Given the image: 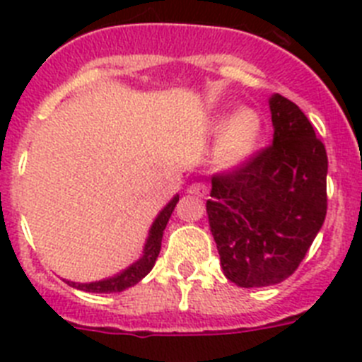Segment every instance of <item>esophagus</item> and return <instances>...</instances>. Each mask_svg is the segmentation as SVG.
Instances as JSON below:
<instances>
[{"label":"esophagus","mask_w":362,"mask_h":362,"mask_svg":"<svg viewBox=\"0 0 362 362\" xmlns=\"http://www.w3.org/2000/svg\"><path fill=\"white\" fill-rule=\"evenodd\" d=\"M206 185L204 183H192L190 187H188V194H194V196L197 197H204L206 196Z\"/></svg>","instance_id":"esophagus-1"}]
</instances>
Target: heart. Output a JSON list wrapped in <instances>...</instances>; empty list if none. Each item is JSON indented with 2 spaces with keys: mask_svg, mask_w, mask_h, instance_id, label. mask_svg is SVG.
<instances>
[{
  "mask_svg": "<svg viewBox=\"0 0 362 362\" xmlns=\"http://www.w3.org/2000/svg\"><path fill=\"white\" fill-rule=\"evenodd\" d=\"M261 127V117L252 108H241L233 116L216 119L214 130L223 134L214 150V165L223 170L243 165L257 146Z\"/></svg>",
  "mask_w": 362,
  "mask_h": 362,
  "instance_id": "obj_1",
  "label": "heart"
}]
</instances>
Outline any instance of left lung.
<instances>
[{
	"label": "left lung",
	"instance_id": "obj_1",
	"mask_svg": "<svg viewBox=\"0 0 362 362\" xmlns=\"http://www.w3.org/2000/svg\"><path fill=\"white\" fill-rule=\"evenodd\" d=\"M274 141L212 175L210 230L226 279L241 288L290 277L326 217V148L296 103L270 98Z\"/></svg>",
	"mask_w": 362,
	"mask_h": 362
}]
</instances>
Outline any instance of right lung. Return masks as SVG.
<instances>
[{
    "label": "right lung",
    "mask_w": 362,
    "mask_h": 362,
    "mask_svg": "<svg viewBox=\"0 0 362 362\" xmlns=\"http://www.w3.org/2000/svg\"><path fill=\"white\" fill-rule=\"evenodd\" d=\"M179 196H175L170 203L166 204L165 209L159 212V216L156 217L153 221L152 228H150L148 239H146L145 250H143V255L139 261L129 267L127 270H123L121 274L114 277H108V279L103 281H95V283H72V281H66L70 286L74 288L83 290V292H94V293H110V292H123V290L130 288L136 283L143 279V277L148 274L150 270L156 264V259H158L159 250H161V239H163V232L166 228V223L170 219L172 212H174L175 204H177Z\"/></svg>",
    "instance_id": "right-lung-1"
}]
</instances>
